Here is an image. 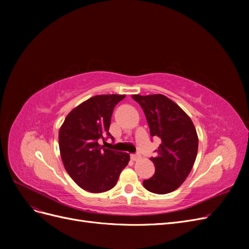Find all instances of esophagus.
<instances>
[{
  "mask_svg": "<svg viewBox=\"0 0 249 249\" xmlns=\"http://www.w3.org/2000/svg\"><path fill=\"white\" fill-rule=\"evenodd\" d=\"M141 159V156L140 155H131V160L132 161H138Z\"/></svg>",
  "mask_w": 249,
  "mask_h": 249,
  "instance_id": "1",
  "label": "esophagus"
}]
</instances>
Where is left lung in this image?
I'll use <instances>...</instances> for the list:
<instances>
[{
  "instance_id": "1",
  "label": "left lung",
  "mask_w": 249,
  "mask_h": 249,
  "mask_svg": "<svg viewBox=\"0 0 249 249\" xmlns=\"http://www.w3.org/2000/svg\"><path fill=\"white\" fill-rule=\"evenodd\" d=\"M144 112L150 136L159 137L157 156L150 158L155 175L143 180L149 192L166 194L175 191L189 176L196 159L198 137L191 118L163 94L132 95Z\"/></svg>"
}]
</instances>
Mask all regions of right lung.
I'll use <instances>...</instances> for the list:
<instances>
[{"mask_svg":"<svg viewBox=\"0 0 249 249\" xmlns=\"http://www.w3.org/2000/svg\"><path fill=\"white\" fill-rule=\"evenodd\" d=\"M125 95L90 97L71 110L59 131V148L65 170L78 186L91 193L112 189L130 155L104 148L99 139L111 137L113 109Z\"/></svg>","mask_w":249,"mask_h":249,"instance_id":"1","label":"right lung"}]
</instances>
